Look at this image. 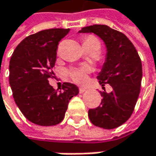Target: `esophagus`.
Masks as SVG:
<instances>
[{
  "label": "esophagus",
  "mask_w": 156,
  "mask_h": 156,
  "mask_svg": "<svg viewBox=\"0 0 156 156\" xmlns=\"http://www.w3.org/2000/svg\"><path fill=\"white\" fill-rule=\"evenodd\" d=\"M86 90H87V89H86V88H83V87H80V88H79V92H80L81 94L84 93Z\"/></svg>",
  "instance_id": "esophagus-1"
}]
</instances>
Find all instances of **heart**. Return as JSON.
Returning a JSON list of instances; mask_svg holds the SVG:
<instances>
[{"label":"heart","mask_w":156,"mask_h":156,"mask_svg":"<svg viewBox=\"0 0 156 156\" xmlns=\"http://www.w3.org/2000/svg\"><path fill=\"white\" fill-rule=\"evenodd\" d=\"M83 44H98L100 45V43L97 37L93 36H89L84 38ZM90 69L88 66H82L78 68H73L68 71V75L74 82L77 83H84L88 79V74L90 73Z\"/></svg>","instance_id":"b5f03b06"}]
</instances>
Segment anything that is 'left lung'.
<instances>
[{"label": "left lung", "mask_w": 156, "mask_h": 156, "mask_svg": "<svg viewBox=\"0 0 156 156\" xmlns=\"http://www.w3.org/2000/svg\"><path fill=\"white\" fill-rule=\"evenodd\" d=\"M79 33H94L105 44L106 55L98 79L112 91L100 92L101 105L89 111L91 123L104 129H114L128 120L139 98L142 65L134 45L122 32L104 24L82 28Z\"/></svg>", "instance_id": "left-lung-1"}]
</instances>
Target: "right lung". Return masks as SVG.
I'll use <instances>...</instances> for the list:
<instances>
[{"label": "right lung", "mask_w": 156, "mask_h": 156, "mask_svg": "<svg viewBox=\"0 0 156 156\" xmlns=\"http://www.w3.org/2000/svg\"><path fill=\"white\" fill-rule=\"evenodd\" d=\"M69 29H49L25 37L9 61V84L19 110L33 124L50 126L63 120L71 98L79 94L76 85L64 82L54 90L48 78L53 74L58 42Z\"/></svg>", "instance_id": "obj_1"}]
</instances>
